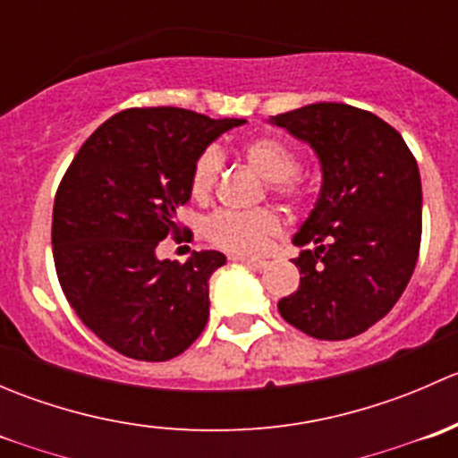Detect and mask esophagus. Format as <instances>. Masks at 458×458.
<instances>
[{
	"mask_svg": "<svg viewBox=\"0 0 458 458\" xmlns=\"http://www.w3.org/2000/svg\"><path fill=\"white\" fill-rule=\"evenodd\" d=\"M234 261H242V263H246L248 267H252V270H263V267L267 266L266 261H263V259H246V257H233Z\"/></svg>",
	"mask_w": 458,
	"mask_h": 458,
	"instance_id": "esophagus-1",
	"label": "esophagus"
}]
</instances>
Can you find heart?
<instances>
[{"instance_id":"1","label":"heart","mask_w":458,"mask_h":458,"mask_svg":"<svg viewBox=\"0 0 458 458\" xmlns=\"http://www.w3.org/2000/svg\"><path fill=\"white\" fill-rule=\"evenodd\" d=\"M239 155L248 165L267 182V188L276 197L299 201L306 197L308 182L297 173V152L284 140L272 135H259L239 146ZM221 173V155L216 148H206L197 157L191 174V195L197 201L210 199ZM281 230L279 216L272 210L233 212L221 210L206 224V237L215 246L234 255H261L267 243Z\"/></svg>"}]
</instances>
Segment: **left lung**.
<instances>
[{"label":"left lung","instance_id":"1","mask_svg":"<svg viewBox=\"0 0 458 458\" xmlns=\"http://www.w3.org/2000/svg\"><path fill=\"white\" fill-rule=\"evenodd\" d=\"M315 150L321 192L294 234L299 288L279 301L308 336H357L403 294L421 246V177L403 137L368 110L310 104L270 117Z\"/></svg>","mask_w":458,"mask_h":458}]
</instances>
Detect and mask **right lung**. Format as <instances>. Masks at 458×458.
<instances>
[{
  "mask_svg": "<svg viewBox=\"0 0 458 458\" xmlns=\"http://www.w3.org/2000/svg\"><path fill=\"white\" fill-rule=\"evenodd\" d=\"M246 119L183 108H128L101 123L55 195L53 257L77 317L106 345L137 361H168L208 323V279L225 257L192 252L161 261L157 246L182 233L197 157Z\"/></svg>",
  "mask_w": 458,
  "mask_h": 458,
  "instance_id": "1",
  "label": "right lung"
}]
</instances>
